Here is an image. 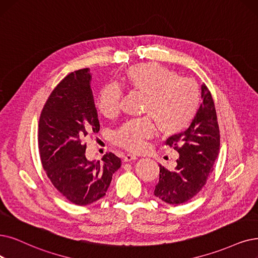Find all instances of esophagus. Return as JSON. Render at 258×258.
Instances as JSON below:
<instances>
[{
  "mask_svg": "<svg viewBox=\"0 0 258 258\" xmlns=\"http://www.w3.org/2000/svg\"><path fill=\"white\" fill-rule=\"evenodd\" d=\"M137 159H138V157H137V156H135V154L127 153L126 156H125V158H123V161H125V162H131V161H133V160H137Z\"/></svg>",
  "mask_w": 258,
  "mask_h": 258,
  "instance_id": "1",
  "label": "esophagus"
}]
</instances>
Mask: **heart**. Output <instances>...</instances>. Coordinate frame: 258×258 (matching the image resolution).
Here are the masks:
<instances>
[{
  "instance_id": "obj_1",
  "label": "heart",
  "mask_w": 258,
  "mask_h": 258,
  "mask_svg": "<svg viewBox=\"0 0 258 258\" xmlns=\"http://www.w3.org/2000/svg\"><path fill=\"white\" fill-rule=\"evenodd\" d=\"M126 86L145 95L142 113L148 117L126 121L113 136L118 146L141 151L156 135L157 126L165 136H172L186 128L197 114L200 90L197 82L180 77L176 72L158 63L148 62L131 67L126 73ZM122 89L115 84L102 88L96 108L106 118H115L121 111Z\"/></svg>"
}]
</instances>
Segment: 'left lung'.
Listing matches in <instances>:
<instances>
[{"instance_id":"8db88e82","label":"left lung","mask_w":258,"mask_h":258,"mask_svg":"<svg viewBox=\"0 0 258 258\" xmlns=\"http://www.w3.org/2000/svg\"><path fill=\"white\" fill-rule=\"evenodd\" d=\"M201 104L187 130L168 138L166 145L179 152L173 170L160 166L154 196L169 204L187 202L207 183L220 148V131L209 88L201 87Z\"/></svg>"}]
</instances>
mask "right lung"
I'll return each mask as SVG.
<instances>
[{
    "label": "right lung",
    "mask_w": 258,
    "mask_h": 258,
    "mask_svg": "<svg viewBox=\"0 0 258 258\" xmlns=\"http://www.w3.org/2000/svg\"><path fill=\"white\" fill-rule=\"evenodd\" d=\"M89 69L66 76L51 91L38 128L40 159L54 187L70 202L91 204L106 195L120 158L106 152L101 161L86 158L89 133L99 131Z\"/></svg>",
    "instance_id": "add662e5"
}]
</instances>
